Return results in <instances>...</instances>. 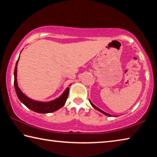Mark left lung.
Here are the masks:
<instances>
[{"mask_svg":"<svg viewBox=\"0 0 157 157\" xmlns=\"http://www.w3.org/2000/svg\"><path fill=\"white\" fill-rule=\"evenodd\" d=\"M89 102H90V103H91V105H92V107H94V109H96V110H98V111H100L101 113H102L103 114H105V115H106V116H111L110 115V114H109V113H106V112H105V111H102V110H101V109H100L99 108H98L97 107H95V106L94 104H93V103L91 102V100H89Z\"/></svg>","mask_w":157,"mask_h":157,"instance_id":"left-lung-1","label":"left lung"}]
</instances>
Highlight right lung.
Here are the masks:
<instances>
[{
  "instance_id": "obj_1",
  "label": "right lung",
  "mask_w": 157,
  "mask_h": 157,
  "mask_svg": "<svg viewBox=\"0 0 157 157\" xmlns=\"http://www.w3.org/2000/svg\"><path fill=\"white\" fill-rule=\"evenodd\" d=\"M19 59V58H18ZM18 59L16 63L15 68H14V89L16 93H17V97L18 99L23 104H24L26 107L28 109H30L32 111H35L37 113H47L53 112L59 109L62 108L63 105H64L66 100L68 98V92H69V88H66V89L63 93L62 95H61L59 98H57L50 102H39V101H35L33 100H31L30 98H28L26 95L23 94L20 89L18 88V84H17V63L18 62Z\"/></svg>"
}]
</instances>
